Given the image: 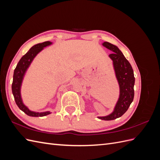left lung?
Returning <instances> with one entry per match:
<instances>
[{"mask_svg": "<svg viewBox=\"0 0 160 160\" xmlns=\"http://www.w3.org/2000/svg\"><path fill=\"white\" fill-rule=\"evenodd\" d=\"M102 45L113 52L109 57L113 61L115 77L119 86V99L113 112L103 117H98L100 119L109 121L122 116L132 103L134 98L135 77L132 65L117 46L108 42H103Z\"/></svg>", "mask_w": 160, "mask_h": 160, "instance_id": "obj_1", "label": "left lung"}]
</instances>
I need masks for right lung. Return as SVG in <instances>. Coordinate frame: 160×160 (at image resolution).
I'll use <instances>...</instances> for the list:
<instances>
[{"label": "right lung", "instance_id": "obj_1", "mask_svg": "<svg viewBox=\"0 0 160 160\" xmlns=\"http://www.w3.org/2000/svg\"><path fill=\"white\" fill-rule=\"evenodd\" d=\"M52 42L45 41L42 43L35 45L32 46L26 54L22 56L14 71L13 81L12 83V92L14 96V100L21 111L28 116L31 117H43L51 113L50 111H45V112H36V111H31L27 106L24 104L21 93V85L24 77L28 67L31 65L35 57L45 47L52 45Z\"/></svg>", "mask_w": 160, "mask_h": 160}]
</instances>
